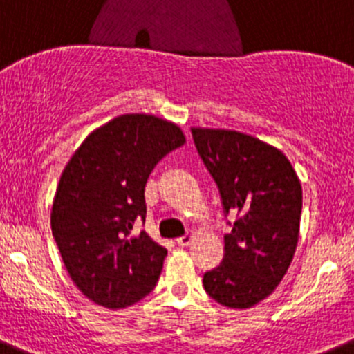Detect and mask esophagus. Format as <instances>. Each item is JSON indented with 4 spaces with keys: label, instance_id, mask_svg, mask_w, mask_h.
Returning <instances> with one entry per match:
<instances>
[{
    "label": "esophagus",
    "instance_id": "34e87169",
    "mask_svg": "<svg viewBox=\"0 0 354 354\" xmlns=\"http://www.w3.org/2000/svg\"><path fill=\"white\" fill-rule=\"evenodd\" d=\"M192 239H194V235H192V233H187V235H183V236H180V239H176V242H178V245L187 247L188 243L192 242Z\"/></svg>",
    "mask_w": 354,
    "mask_h": 354
}]
</instances>
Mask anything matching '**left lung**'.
<instances>
[{"label": "left lung", "mask_w": 354, "mask_h": 354, "mask_svg": "<svg viewBox=\"0 0 354 354\" xmlns=\"http://www.w3.org/2000/svg\"><path fill=\"white\" fill-rule=\"evenodd\" d=\"M228 214L225 261L204 275V289L233 310L252 308L282 282L299 240L303 188L286 153L233 129L192 128Z\"/></svg>", "instance_id": "obj_1"}]
</instances>
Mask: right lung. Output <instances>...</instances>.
<instances>
[{"label":"right lung","mask_w":354,"mask_h":354,"mask_svg":"<svg viewBox=\"0 0 354 354\" xmlns=\"http://www.w3.org/2000/svg\"><path fill=\"white\" fill-rule=\"evenodd\" d=\"M185 142L174 122L122 114L93 129L65 164L51 232L68 277L93 303L121 310L156 287L167 250L133 226L145 219L152 169Z\"/></svg>","instance_id":"obj_1"}]
</instances>
